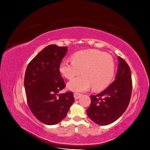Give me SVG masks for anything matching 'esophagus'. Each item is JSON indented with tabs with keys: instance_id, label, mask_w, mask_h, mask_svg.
I'll list each match as a JSON object with an SVG mask.
<instances>
[{
	"instance_id": "34e87169",
	"label": "esophagus",
	"mask_w": 150,
	"mask_h": 150,
	"mask_svg": "<svg viewBox=\"0 0 150 150\" xmlns=\"http://www.w3.org/2000/svg\"><path fill=\"white\" fill-rule=\"evenodd\" d=\"M81 96H82V95H81V93H78V92H75V93H74V98H75V100L78 99V98H79Z\"/></svg>"
}]
</instances>
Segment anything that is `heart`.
Masks as SVG:
<instances>
[{"instance_id":"1","label":"heart","mask_w":150,"mask_h":150,"mask_svg":"<svg viewBox=\"0 0 150 150\" xmlns=\"http://www.w3.org/2000/svg\"><path fill=\"white\" fill-rule=\"evenodd\" d=\"M70 90L76 92L92 89L103 90L111 82L115 72V62L111 55L96 50H84L75 53L72 60L62 61L59 66L60 72L69 80Z\"/></svg>"}]
</instances>
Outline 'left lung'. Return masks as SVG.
Wrapping results in <instances>:
<instances>
[{
  "label": "left lung",
  "mask_w": 150,
  "mask_h": 150,
  "mask_svg": "<svg viewBox=\"0 0 150 150\" xmlns=\"http://www.w3.org/2000/svg\"><path fill=\"white\" fill-rule=\"evenodd\" d=\"M115 80L96 96H91V106L87 109L90 119L100 125H109L127 110L132 92L131 69L120 57Z\"/></svg>",
  "instance_id": "obj_1"
}]
</instances>
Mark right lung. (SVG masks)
<instances>
[{
  "mask_svg": "<svg viewBox=\"0 0 150 150\" xmlns=\"http://www.w3.org/2000/svg\"><path fill=\"white\" fill-rule=\"evenodd\" d=\"M67 47H45L27 66L24 87L30 109L42 123L53 125L66 117L75 100L73 92L58 94L66 87L59 66Z\"/></svg>",
  "mask_w": 150,
  "mask_h": 150,
  "instance_id": "add662e5",
  "label": "right lung"
}]
</instances>
